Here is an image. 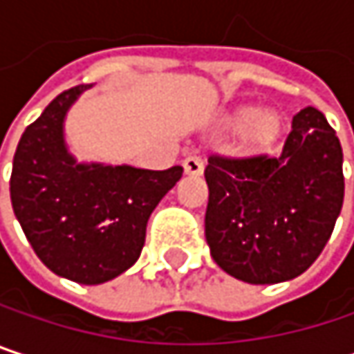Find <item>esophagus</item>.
I'll list each match as a JSON object with an SVG mask.
<instances>
[{"label":"esophagus","mask_w":354,"mask_h":354,"mask_svg":"<svg viewBox=\"0 0 354 354\" xmlns=\"http://www.w3.org/2000/svg\"><path fill=\"white\" fill-rule=\"evenodd\" d=\"M182 168H184V174H188V176H201L203 170H205V164H203L201 158L190 156V158H186V160L182 162Z\"/></svg>","instance_id":"34e87169"}]
</instances>
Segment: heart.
<instances>
[{"mask_svg": "<svg viewBox=\"0 0 354 354\" xmlns=\"http://www.w3.org/2000/svg\"><path fill=\"white\" fill-rule=\"evenodd\" d=\"M225 124L232 131H240V145L246 153L270 151L285 131V118L277 108H256L252 104L234 108Z\"/></svg>", "mask_w": 354, "mask_h": 354, "instance_id": "obj_1", "label": "heart"}]
</instances>
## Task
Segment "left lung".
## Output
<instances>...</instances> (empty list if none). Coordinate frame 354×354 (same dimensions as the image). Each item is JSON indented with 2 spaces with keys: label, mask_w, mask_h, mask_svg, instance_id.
Segmentation results:
<instances>
[{
  "label": "left lung",
  "mask_w": 354,
  "mask_h": 354,
  "mask_svg": "<svg viewBox=\"0 0 354 354\" xmlns=\"http://www.w3.org/2000/svg\"><path fill=\"white\" fill-rule=\"evenodd\" d=\"M279 158H209L205 238L234 279L274 285L306 272L342 209V147L318 108L293 116Z\"/></svg>",
  "instance_id": "obj_1"
}]
</instances>
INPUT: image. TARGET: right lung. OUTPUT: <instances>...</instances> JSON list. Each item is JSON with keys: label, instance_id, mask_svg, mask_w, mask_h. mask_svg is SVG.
I'll use <instances>...</instances> for the list:
<instances>
[{"label": "right lung", "instance_id": "obj_1", "mask_svg": "<svg viewBox=\"0 0 354 354\" xmlns=\"http://www.w3.org/2000/svg\"><path fill=\"white\" fill-rule=\"evenodd\" d=\"M90 88L59 94L26 127L14 156L10 196L46 268L82 285H100L137 262L149 215L176 186L182 168L77 162L65 143V116Z\"/></svg>", "mask_w": 354, "mask_h": 354}]
</instances>
